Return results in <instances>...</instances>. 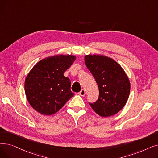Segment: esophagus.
I'll return each mask as SVG.
<instances>
[{"mask_svg": "<svg viewBox=\"0 0 158 158\" xmlns=\"http://www.w3.org/2000/svg\"><path fill=\"white\" fill-rule=\"evenodd\" d=\"M79 95L81 96H85L86 95V91L83 89V90H81L80 92H79Z\"/></svg>", "mask_w": 158, "mask_h": 158, "instance_id": "esophagus-1", "label": "esophagus"}]
</instances>
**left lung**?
Here are the masks:
<instances>
[{
  "instance_id": "left-lung-1",
  "label": "left lung",
  "mask_w": 158,
  "mask_h": 158,
  "mask_svg": "<svg viewBox=\"0 0 158 158\" xmlns=\"http://www.w3.org/2000/svg\"><path fill=\"white\" fill-rule=\"evenodd\" d=\"M85 63L99 88V98L89 103L99 115L110 117L125 106L130 90L129 79L115 60L102 55H86Z\"/></svg>"
}]
</instances>
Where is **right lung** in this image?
I'll return each instance as SVG.
<instances>
[{
	"label": "right lung",
	"instance_id": "obj_1",
	"mask_svg": "<svg viewBox=\"0 0 158 158\" xmlns=\"http://www.w3.org/2000/svg\"><path fill=\"white\" fill-rule=\"evenodd\" d=\"M76 59L73 55H57L39 60L27 75L24 90L31 106L39 113L56 114L74 94L71 80L64 73Z\"/></svg>",
	"mask_w": 158,
	"mask_h": 158
}]
</instances>
